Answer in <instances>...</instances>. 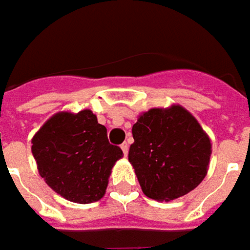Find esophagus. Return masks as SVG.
Here are the masks:
<instances>
[{"instance_id": "34e87169", "label": "esophagus", "mask_w": 250, "mask_h": 250, "mask_svg": "<svg viewBox=\"0 0 250 250\" xmlns=\"http://www.w3.org/2000/svg\"><path fill=\"white\" fill-rule=\"evenodd\" d=\"M120 148H122L123 153H125V156H127V153H128V145H127V142H123V144L120 145Z\"/></svg>"}]
</instances>
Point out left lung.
<instances>
[{
    "label": "left lung",
    "instance_id": "1",
    "mask_svg": "<svg viewBox=\"0 0 250 250\" xmlns=\"http://www.w3.org/2000/svg\"><path fill=\"white\" fill-rule=\"evenodd\" d=\"M128 162L141 189L155 201H173L202 183L211 155L210 138L180 105L153 108L133 125Z\"/></svg>",
    "mask_w": 250,
    "mask_h": 250
}]
</instances>
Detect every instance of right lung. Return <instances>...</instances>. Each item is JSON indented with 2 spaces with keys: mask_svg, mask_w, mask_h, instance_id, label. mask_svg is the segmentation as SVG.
<instances>
[{
  "mask_svg": "<svg viewBox=\"0 0 250 250\" xmlns=\"http://www.w3.org/2000/svg\"><path fill=\"white\" fill-rule=\"evenodd\" d=\"M40 176L56 194L74 203L99 201L123 151L108 141L106 127L90 109L58 112L31 140Z\"/></svg>",
  "mask_w": 250,
  "mask_h": 250,
  "instance_id": "obj_1",
  "label": "right lung"
}]
</instances>
